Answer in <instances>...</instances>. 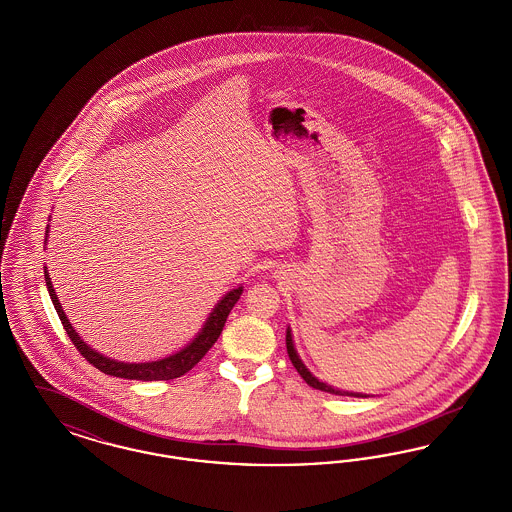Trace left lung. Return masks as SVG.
Here are the masks:
<instances>
[{
  "mask_svg": "<svg viewBox=\"0 0 512 512\" xmlns=\"http://www.w3.org/2000/svg\"><path fill=\"white\" fill-rule=\"evenodd\" d=\"M286 347H288V355H290V361H292V365L295 366V370L301 374V378L311 386V388H315V390L320 391H328V393H334V395H349V397H368L365 393H355V391H341L336 390V388H332V386H328V384H324V382H320L318 378H315L311 372H309V368L301 363V359H299V355H297V351H295V347H293L292 340V330L288 328L286 330Z\"/></svg>",
  "mask_w": 512,
  "mask_h": 512,
  "instance_id": "obj_1",
  "label": "left lung"
}]
</instances>
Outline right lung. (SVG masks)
Returning <instances> with one entry per match:
<instances>
[{
  "mask_svg": "<svg viewBox=\"0 0 512 512\" xmlns=\"http://www.w3.org/2000/svg\"><path fill=\"white\" fill-rule=\"evenodd\" d=\"M46 240H48V230H46ZM44 276H46V286H48L49 297L53 301V307H55L57 315L61 318V324L67 330V334H69V338L73 341L74 347L78 349V353L90 365L96 366L98 370L109 374V376L126 378V380H142V382L174 380V378L184 376L188 370H192L205 357V353L215 345V341L219 340L226 318H228L232 307L238 303L240 295L244 292V288L240 286V288L226 293L219 303L215 305V309L211 311V315L207 318V322L203 324L201 332L195 336L192 343H188L178 353H174L171 357H165V359H159V361H151V363H122V361H115V359L99 355L96 349L86 345V341L80 340V336L74 332L69 318L61 309V303H59L55 290L51 286V278H49L48 268L46 267H44Z\"/></svg>",
  "mask_w": 512,
  "mask_h": 512,
  "instance_id": "right-lung-1",
  "label": "right lung"
}]
</instances>
